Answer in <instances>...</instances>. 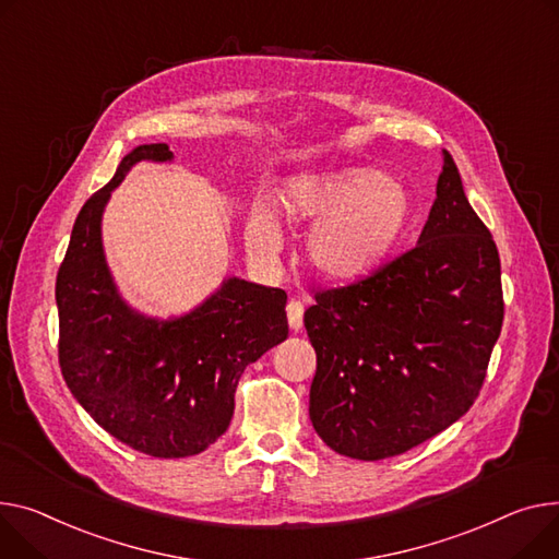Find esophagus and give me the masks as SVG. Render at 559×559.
Returning a JSON list of instances; mask_svg holds the SVG:
<instances>
[{
  "mask_svg": "<svg viewBox=\"0 0 559 559\" xmlns=\"http://www.w3.org/2000/svg\"><path fill=\"white\" fill-rule=\"evenodd\" d=\"M287 321L294 332H299L304 328V304L301 301H289L287 304Z\"/></svg>",
  "mask_w": 559,
  "mask_h": 559,
  "instance_id": "esophagus-1",
  "label": "esophagus"
}]
</instances>
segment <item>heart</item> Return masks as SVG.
I'll use <instances>...</instances> for the list:
<instances>
[{
    "label": "heart",
    "mask_w": 559,
    "mask_h": 559,
    "mask_svg": "<svg viewBox=\"0 0 559 559\" xmlns=\"http://www.w3.org/2000/svg\"><path fill=\"white\" fill-rule=\"evenodd\" d=\"M285 213L312 222L306 260L328 281H353L380 267L397 249L414 217V200L402 183L378 170L314 175L294 183ZM247 245L255 255L272 258L283 238L270 209L260 206L247 222Z\"/></svg>",
    "instance_id": "b5f03b06"
}]
</instances>
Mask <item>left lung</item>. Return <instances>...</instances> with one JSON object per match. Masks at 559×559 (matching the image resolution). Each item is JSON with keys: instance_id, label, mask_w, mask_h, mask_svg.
Here are the masks:
<instances>
[{"instance_id": "1", "label": "left lung", "mask_w": 559, "mask_h": 559, "mask_svg": "<svg viewBox=\"0 0 559 559\" xmlns=\"http://www.w3.org/2000/svg\"><path fill=\"white\" fill-rule=\"evenodd\" d=\"M304 323L317 350L310 420L337 454L397 456L467 414L501 334V260L448 151L418 245L317 292Z\"/></svg>"}]
</instances>
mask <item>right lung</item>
Segmentation results:
<instances>
[{"mask_svg": "<svg viewBox=\"0 0 559 559\" xmlns=\"http://www.w3.org/2000/svg\"><path fill=\"white\" fill-rule=\"evenodd\" d=\"M139 162H173V153L136 145L73 225L56 281L58 357L69 391L107 433L143 454L183 459L227 431L245 368L287 340V294L231 276L181 317L130 308L107 267L100 222Z\"/></svg>", "mask_w": 559, "mask_h": 559, "instance_id": "add662e5", "label": "right lung"}]
</instances>
